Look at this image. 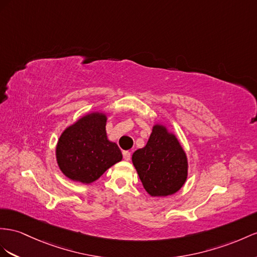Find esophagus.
<instances>
[{"instance_id": "34e87169", "label": "esophagus", "mask_w": 257, "mask_h": 257, "mask_svg": "<svg viewBox=\"0 0 257 257\" xmlns=\"http://www.w3.org/2000/svg\"><path fill=\"white\" fill-rule=\"evenodd\" d=\"M122 156H123L124 161H130V159H131V154H130V152H128V151H123Z\"/></svg>"}]
</instances>
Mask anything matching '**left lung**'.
Here are the masks:
<instances>
[{
    "instance_id": "8db88e82",
    "label": "left lung",
    "mask_w": 257,
    "mask_h": 257,
    "mask_svg": "<svg viewBox=\"0 0 257 257\" xmlns=\"http://www.w3.org/2000/svg\"><path fill=\"white\" fill-rule=\"evenodd\" d=\"M133 163L147 192L167 196L183 186L188 176V161L177 138L156 124L147 146L137 150Z\"/></svg>"
}]
</instances>
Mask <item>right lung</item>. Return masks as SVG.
<instances>
[{
  "instance_id": "obj_1",
  "label": "right lung",
  "mask_w": 257,
  "mask_h": 257,
  "mask_svg": "<svg viewBox=\"0 0 257 257\" xmlns=\"http://www.w3.org/2000/svg\"><path fill=\"white\" fill-rule=\"evenodd\" d=\"M105 124L106 116L92 113L62 134L56 147V159L63 174L69 179L91 183L121 161L119 148L107 140Z\"/></svg>"
}]
</instances>
